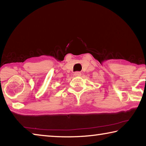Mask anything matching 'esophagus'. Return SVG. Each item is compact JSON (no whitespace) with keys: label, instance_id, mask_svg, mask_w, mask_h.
Here are the masks:
<instances>
[{"label":"esophagus","instance_id":"34e87169","mask_svg":"<svg viewBox=\"0 0 146 146\" xmlns=\"http://www.w3.org/2000/svg\"><path fill=\"white\" fill-rule=\"evenodd\" d=\"M74 75L75 76H80L81 75V73L79 72V71H76V72L74 73Z\"/></svg>","mask_w":146,"mask_h":146}]
</instances>
